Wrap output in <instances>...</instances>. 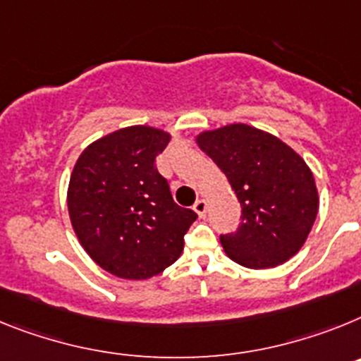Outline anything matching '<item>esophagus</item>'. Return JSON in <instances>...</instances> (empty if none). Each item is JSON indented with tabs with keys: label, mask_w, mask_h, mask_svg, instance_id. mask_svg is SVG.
<instances>
[{
	"label": "esophagus",
	"mask_w": 361,
	"mask_h": 361,
	"mask_svg": "<svg viewBox=\"0 0 361 361\" xmlns=\"http://www.w3.org/2000/svg\"><path fill=\"white\" fill-rule=\"evenodd\" d=\"M192 209L196 212H198L200 218H203V216L207 214V202H205V200H198V202H196L192 205Z\"/></svg>",
	"instance_id": "1"
}]
</instances>
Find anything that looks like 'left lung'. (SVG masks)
<instances>
[{"instance_id": "1", "label": "left lung", "mask_w": 361, "mask_h": 361, "mask_svg": "<svg viewBox=\"0 0 361 361\" xmlns=\"http://www.w3.org/2000/svg\"><path fill=\"white\" fill-rule=\"evenodd\" d=\"M196 142L227 176L241 207L236 233L219 236L228 258L269 269L296 255L318 214L307 163L281 140L245 123L207 130Z\"/></svg>"}]
</instances>
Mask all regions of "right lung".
Wrapping results in <instances>:
<instances>
[{
	"label": "right lung",
	"mask_w": 361,
	"mask_h": 361,
	"mask_svg": "<svg viewBox=\"0 0 361 361\" xmlns=\"http://www.w3.org/2000/svg\"><path fill=\"white\" fill-rule=\"evenodd\" d=\"M171 136L136 125L90 143L68 183L72 227L87 255L106 272L147 280L180 258L198 214L172 200L156 169Z\"/></svg>",
	"instance_id": "obj_1"
}]
</instances>
